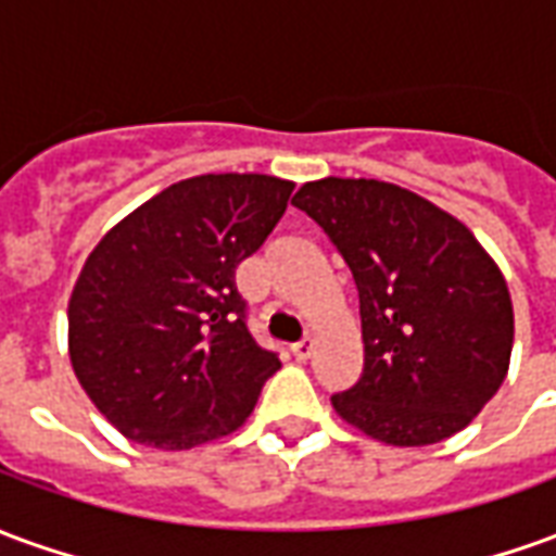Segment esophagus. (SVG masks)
<instances>
[{
    "mask_svg": "<svg viewBox=\"0 0 556 556\" xmlns=\"http://www.w3.org/2000/svg\"><path fill=\"white\" fill-rule=\"evenodd\" d=\"M313 349H315L313 339H303V342H298V345H291V354H294V361H309V357H313Z\"/></svg>",
    "mask_w": 556,
    "mask_h": 556,
    "instance_id": "esophagus-1",
    "label": "esophagus"
}]
</instances>
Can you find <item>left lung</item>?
<instances>
[{"label":"left lung","mask_w":556,"mask_h":556,"mask_svg":"<svg viewBox=\"0 0 556 556\" xmlns=\"http://www.w3.org/2000/svg\"><path fill=\"white\" fill-rule=\"evenodd\" d=\"M291 205L337 243L361 294L363 375L333 410L387 446L467 429L501 390L515 337L506 279L473 231L375 178L306 181Z\"/></svg>","instance_id":"left-lung-1"}]
</instances>
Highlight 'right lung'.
Instances as JSON below:
<instances>
[{
    "label": "right lung",
    "mask_w": 556,
    "mask_h": 556,
    "mask_svg": "<svg viewBox=\"0 0 556 556\" xmlns=\"http://www.w3.org/2000/svg\"><path fill=\"white\" fill-rule=\"evenodd\" d=\"M291 190L258 172L184 178L91 250L67 301V354L125 438L193 450L253 414L279 357L243 325L235 267L265 243Z\"/></svg>",
    "instance_id": "obj_1"
}]
</instances>
